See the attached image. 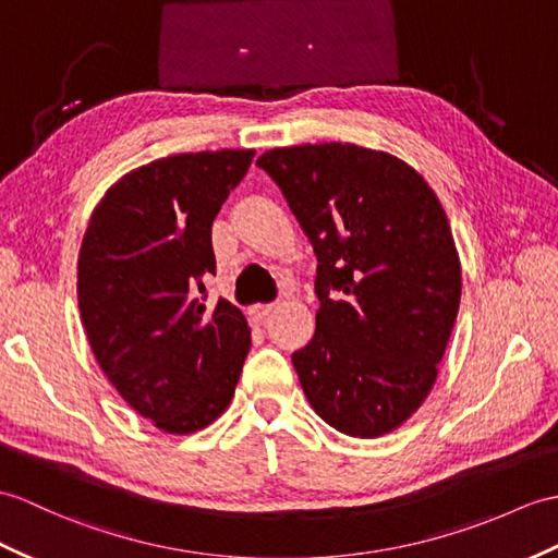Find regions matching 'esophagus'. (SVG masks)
Instances as JSON below:
<instances>
[{
  "label": "esophagus",
  "instance_id": "1",
  "mask_svg": "<svg viewBox=\"0 0 558 558\" xmlns=\"http://www.w3.org/2000/svg\"><path fill=\"white\" fill-rule=\"evenodd\" d=\"M274 308H276L274 304H254V306H250V316L254 320H264Z\"/></svg>",
  "mask_w": 558,
  "mask_h": 558
}]
</instances>
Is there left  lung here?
<instances>
[{"instance_id":"1","label":"left lung","mask_w":558,"mask_h":558,"mask_svg":"<svg viewBox=\"0 0 558 558\" xmlns=\"http://www.w3.org/2000/svg\"><path fill=\"white\" fill-rule=\"evenodd\" d=\"M256 166L318 258L316 332L292 354L308 404L344 435L392 433L430 395L459 314L442 204L407 161L349 142L278 147Z\"/></svg>"}]
</instances>
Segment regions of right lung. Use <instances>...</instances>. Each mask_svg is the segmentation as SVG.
I'll list each match as a JSON object with an SVG mask.
<instances>
[{
	"label": "right lung",
	"instance_id": "1",
	"mask_svg": "<svg viewBox=\"0 0 558 558\" xmlns=\"http://www.w3.org/2000/svg\"><path fill=\"white\" fill-rule=\"evenodd\" d=\"M254 149L175 154L125 173L77 254V306L97 364L128 407L190 435L230 404L252 347L242 311L202 304L211 226Z\"/></svg>",
	"mask_w": 558,
	"mask_h": 558
}]
</instances>
